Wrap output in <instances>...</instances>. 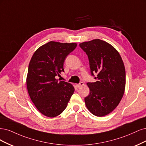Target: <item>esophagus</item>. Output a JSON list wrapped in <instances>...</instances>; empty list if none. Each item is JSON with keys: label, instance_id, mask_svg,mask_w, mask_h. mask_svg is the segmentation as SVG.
Listing matches in <instances>:
<instances>
[{"label": "esophagus", "instance_id": "1", "mask_svg": "<svg viewBox=\"0 0 146 146\" xmlns=\"http://www.w3.org/2000/svg\"><path fill=\"white\" fill-rule=\"evenodd\" d=\"M84 85V82H80L79 84H76V87H78V88H79V87H82V86H83Z\"/></svg>", "mask_w": 146, "mask_h": 146}]
</instances>
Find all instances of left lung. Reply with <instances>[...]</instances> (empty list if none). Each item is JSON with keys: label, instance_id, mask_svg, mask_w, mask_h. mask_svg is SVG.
I'll list each match as a JSON object with an SVG mask.
<instances>
[{"label": "left lung", "instance_id": "obj_1", "mask_svg": "<svg viewBox=\"0 0 146 146\" xmlns=\"http://www.w3.org/2000/svg\"><path fill=\"white\" fill-rule=\"evenodd\" d=\"M79 46L88 56L95 82H88L89 95L84 101L88 110L96 116L109 114L118 106L125 91V70L119 53L101 39L84 42Z\"/></svg>", "mask_w": 146, "mask_h": 146}]
</instances>
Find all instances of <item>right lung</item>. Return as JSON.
<instances>
[{"label": "right lung", "mask_w": 146, "mask_h": 146, "mask_svg": "<svg viewBox=\"0 0 146 146\" xmlns=\"http://www.w3.org/2000/svg\"><path fill=\"white\" fill-rule=\"evenodd\" d=\"M77 46L76 43L50 41L37 48L28 69L27 87L31 100L42 115L54 117L66 109L74 92L72 84L59 81L64 72L65 59Z\"/></svg>", "instance_id": "obj_1"}]
</instances>
